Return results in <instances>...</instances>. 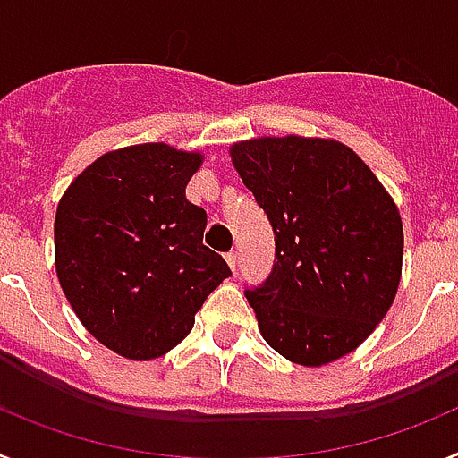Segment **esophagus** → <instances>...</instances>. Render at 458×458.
I'll list each match as a JSON object with an SVG mask.
<instances>
[{
	"label": "esophagus",
	"instance_id": "1",
	"mask_svg": "<svg viewBox=\"0 0 458 458\" xmlns=\"http://www.w3.org/2000/svg\"><path fill=\"white\" fill-rule=\"evenodd\" d=\"M225 259H226V264H229V268L236 273V270H238V252H226Z\"/></svg>",
	"mask_w": 458,
	"mask_h": 458
}]
</instances>
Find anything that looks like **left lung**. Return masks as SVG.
Returning a JSON list of instances; mask_svg holds the SVG:
<instances>
[{
  "label": "left lung",
  "mask_w": 458,
  "mask_h": 458,
  "mask_svg": "<svg viewBox=\"0 0 458 458\" xmlns=\"http://www.w3.org/2000/svg\"><path fill=\"white\" fill-rule=\"evenodd\" d=\"M242 183L275 233L264 284L245 289L266 342L321 367L376 330L399 289L403 226L374 172L321 137H259L232 147Z\"/></svg>",
  "instance_id": "1"
}]
</instances>
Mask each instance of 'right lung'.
Listing matches in <instances>:
<instances>
[{
	"instance_id": "add662e5",
	"label": "right lung",
	"mask_w": 458,
	"mask_h": 458,
	"mask_svg": "<svg viewBox=\"0 0 458 458\" xmlns=\"http://www.w3.org/2000/svg\"><path fill=\"white\" fill-rule=\"evenodd\" d=\"M201 160L163 141L109 151L56 206L59 284L89 333L128 360L160 358L183 342L232 275L204 245L206 210L185 199Z\"/></svg>"
}]
</instances>
